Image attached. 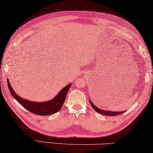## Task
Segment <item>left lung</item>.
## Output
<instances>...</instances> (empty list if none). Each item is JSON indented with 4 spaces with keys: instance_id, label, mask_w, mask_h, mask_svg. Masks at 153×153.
<instances>
[{
    "instance_id": "1",
    "label": "left lung",
    "mask_w": 153,
    "mask_h": 153,
    "mask_svg": "<svg viewBox=\"0 0 153 153\" xmlns=\"http://www.w3.org/2000/svg\"><path fill=\"white\" fill-rule=\"evenodd\" d=\"M89 101L91 103V105L92 106V107L93 108V109L96 111V112H98L100 114H102L104 115H106V116H115V115H119V114H121L124 112H125V111H121V112H113V111H109V110H102L101 109L98 107H97V106L93 104V103L92 102L91 100L89 99Z\"/></svg>"
}]
</instances>
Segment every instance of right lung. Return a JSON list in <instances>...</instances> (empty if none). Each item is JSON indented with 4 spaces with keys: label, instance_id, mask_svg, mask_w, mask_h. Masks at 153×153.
Listing matches in <instances>:
<instances>
[{
    "label": "right lung",
    "instance_id": "obj_1",
    "mask_svg": "<svg viewBox=\"0 0 153 153\" xmlns=\"http://www.w3.org/2000/svg\"><path fill=\"white\" fill-rule=\"evenodd\" d=\"M7 84L9 90L13 98L25 108L36 115H48L56 113L61 110L65 101L68 92L71 85V83H69L68 85L60 91L54 98L49 101H44V102H36V101H32L21 98L20 96L16 94L13 89L8 78Z\"/></svg>",
    "mask_w": 153,
    "mask_h": 153
}]
</instances>
